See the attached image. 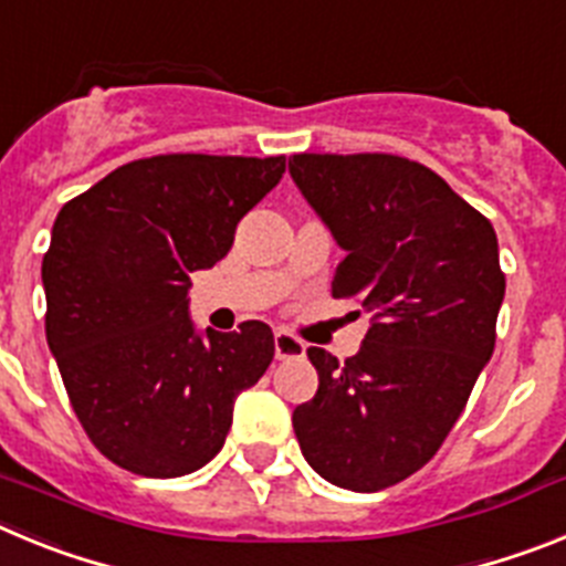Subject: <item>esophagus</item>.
<instances>
[{
	"label": "esophagus",
	"mask_w": 566,
	"mask_h": 566,
	"mask_svg": "<svg viewBox=\"0 0 566 566\" xmlns=\"http://www.w3.org/2000/svg\"><path fill=\"white\" fill-rule=\"evenodd\" d=\"M306 354V343L297 339L294 334L289 332H274V357L277 359H294V357H303Z\"/></svg>",
	"instance_id": "1"
}]
</instances>
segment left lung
<instances>
[{
	"instance_id": "left-lung-1",
	"label": "left lung",
	"mask_w": 566,
	"mask_h": 566,
	"mask_svg": "<svg viewBox=\"0 0 566 566\" xmlns=\"http://www.w3.org/2000/svg\"><path fill=\"white\" fill-rule=\"evenodd\" d=\"M289 172L343 247L337 300L371 314L354 357L308 348L314 399L294 408L306 462L377 493L442 448L496 345V232L433 169L388 153H300Z\"/></svg>"
}]
</instances>
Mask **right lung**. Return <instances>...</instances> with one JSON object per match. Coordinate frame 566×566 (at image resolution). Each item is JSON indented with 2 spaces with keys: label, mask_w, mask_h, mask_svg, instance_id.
Instances as JSON below:
<instances>
[{
  "label": "right lung",
  "mask_w": 566,
  "mask_h": 566,
  "mask_svg": "<svg viewBox=\"0 0 566 566\" xmlns=\"http://www.w3.org/2000/svg\"><path fill=\"white\" fill-rule=\"evenodd\" d=\"M283 172V155H153L59 212L44 334L84 433L118 468L149 479L203 468L227 442L234 397L266 374L272 328L247 319L201 337L187 292Z\"/></svg>",
  "instance_id": "add662e5"
}]
</instances>
